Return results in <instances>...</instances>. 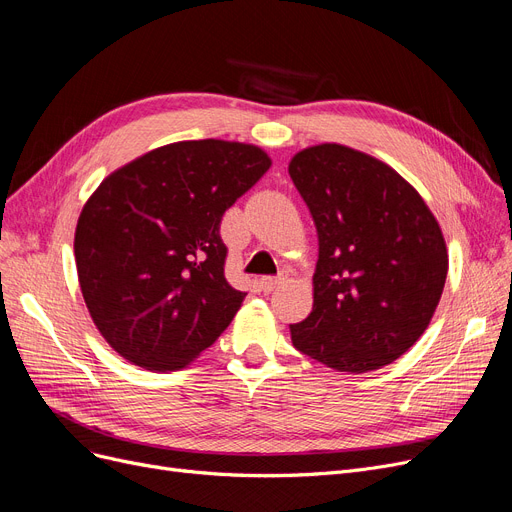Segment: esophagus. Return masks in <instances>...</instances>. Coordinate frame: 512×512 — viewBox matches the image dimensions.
<instances>
[{
	"label": "esophagus",
	"mask_w": 512,
	"mask_h": 512,
	"mask_svg": "<svg viewBox=\"0 0 512 512\" xmlns=\"http://www.w3.org/2000/svg\"><path fill=\"white\" fill-rule=\"evenodd\" d=\"M284 280H286V276L284 274H278V276H265V278H261V288L265 293H272V291H276V288L280 286V284H284Z\"/></svg>",
	"instance_id": "obj_1"
}]
</instances>
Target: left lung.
<instances>
[{"label":"left lung","instance_id":"8db88e82","mask_svg":"<svg viewBox=\"0 0 512 512\" xmlns=\"http://www.w3.org/2000/svg\"><path fill=\"white\" fill-rule=\"evenodd\" d=\"M288 173L320 244L314 307L291 324L293 345L339 372L395 362L429 326L446 284L433 213L397 171L347 146L305 148Z\"/></svg>","mask_w":512,"mask_h":512}]
</instances>
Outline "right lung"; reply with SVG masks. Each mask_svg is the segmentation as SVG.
Wrapping results in <instances>:
<instances>
[{
  "label": "right lung",
  "mask_w": 512,
  "mask_h": 512,
  "mask_svg": "<svg viewBox=\"0 0 512 512\" xmlns=\"http://www.w3.org/2000/svg\"><path fill=\"white\" fill-rule=\"evenodd\" d=\"M270 165L251 144L177 142L108 175L85 203L81 293L125 360L180 370L228 328L247 293L226 280L221 217Z\"/></svg>",
  "instance_id": "add662e5"
}]
</instances>
